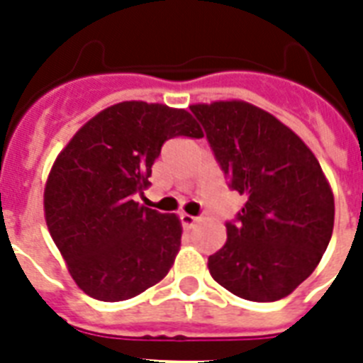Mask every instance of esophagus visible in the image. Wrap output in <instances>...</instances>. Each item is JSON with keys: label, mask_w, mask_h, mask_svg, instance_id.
Returning a JSON list of instances; mask_svg holds the SVG:
<instances>
[{"label": "esophagus", "mask_w": 363, "mask_h": 363, "mask_svg": "<svg viewBox=\"0 0 363 363\" xmlns=\"http://www.w3.org/2000/svg\"><path fill=\"white\" fill-rule=\"evenodd\" d=\"M181 220H182V224H184V226L190 228V226H194V224H196L199 218H198V216H192V215H186V213H182Z\"/></svg>", "instance_id": "1"}]
</instances>
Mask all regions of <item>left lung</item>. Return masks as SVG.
<instances>
[{
    "label": "left lung",
    "mask_w": 363,
    "mask_h": 363,
    "mask_svg": "<svg viewBox=\"0 0 363 363\" xmlns=\"http://www.w3.org/2000/svg\"><path fill=\"white\" fill-rule=\"evenodd\" d=\"M228 188L247 203L209 256L220 286L277 301L315 271L333 232V194L315 154L273 115L245 101L192 105Z\"/></svg>",
    "instance_id": "8db88e82"
}]
</instances>
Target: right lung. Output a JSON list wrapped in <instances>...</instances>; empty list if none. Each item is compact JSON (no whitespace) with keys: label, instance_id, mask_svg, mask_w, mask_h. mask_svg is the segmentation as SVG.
<instances>
[{"label":"right lung","instance_id":"1","mask_svg":"<svg viewBox=\"0 0 363 363\" xmlns=\"http://www.w3.org/2000/svg\"><path fill=\"white\" fill-rule=\"evenodd\" d=\"M173 137L199 139L203 131L184 109L124 101L82 125L54 162L45 188L48 232L90 298H135L175 262L179 218L135 201Z\"/></svg>","mask_w":363,"mask_h":363}]
</instances>
